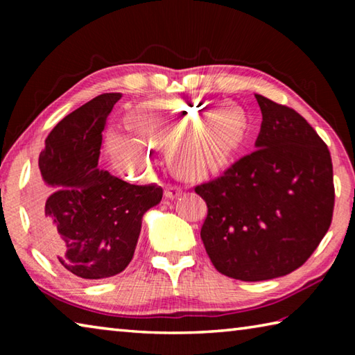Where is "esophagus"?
I'll return each instance as SVG.
<instances>
[{
    "label": "esophagus",
    "instance_id": "1",
    "mask_svg": "<svg viewBox=\"0 0 355 355\" xmlns=\"http://www.w3.org/2000/svg\"><path fill=\"white\" fill-rule=\"evenodd\" d=\"M180 194H182V188H180V186H177V184L166 186L164 196L167 197V199H177Z\"/></svg>",
    "mask_w": 355,
    "mask_h": 355
}]
</instances>
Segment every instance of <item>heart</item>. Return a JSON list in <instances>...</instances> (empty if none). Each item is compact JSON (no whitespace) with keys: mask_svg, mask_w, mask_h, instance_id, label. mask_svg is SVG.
<instances>
[{"mask_svg":"<svg viewBox=\"0 0 355 355\" xmlns=\"http://www.w3.org/2000/svg\"><path fill=\"white\" fill-rule=\"evenodd\" d=\"M137 131L153 144H169V161L188 178L205 177L232 163L248 135V122L236 111H218L205 100L155 98L133 111ZM111 148L125 167L147 172L153 163L150 144L136 135L112 136Z\"/></svg>","mask_w":355,"mask_h":355,"instance_id":"heart-1","label":"heart"}]
</instances>
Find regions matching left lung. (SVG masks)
I'll use <instances>...</instances> for the list:
<instances>
[{
  "instance_id": "obj_1",
  "label": "left lung",
  "mask_w": 355,
  "mask_h": 355,
  "mask_svg": "<svg viewBox=\"0 0 355 355\" xmlns=\"http://www.w3.org/2000/svg\"><path fill=\"white\" fill-rule=\"evenodd\" d=\"M263 122L255 152L196 186L208 214L200 238L227 277H282L309 260L332 222L329 148L300 114L255 94Z\"/></svg>"
}]
</instances>
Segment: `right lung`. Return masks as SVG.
Listing matches in <instances>:
<instances>
[{
  "instance_id": "1",
  "label": "right lung",
  "mask_w": 355,
  "mask_h": 355,
  "mask_svg": "<svg viewBox=\"0 0 355 355\" xmlns=\"http://www.w3.org/2000/svg\"><path fill=\"white\" fill-rule=\"evenodd\" d=\"M122 94H101L59 122L39 156L31 196L40 249L76 277H112L128 266L142 216L163 188L137 186L98 169L101 131Z\"/></svg>"
}]
</instances>
